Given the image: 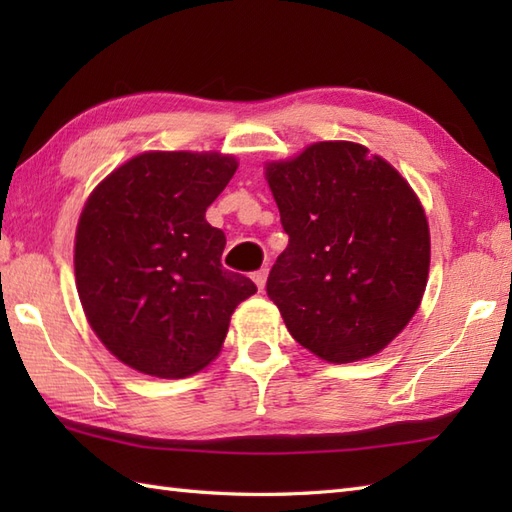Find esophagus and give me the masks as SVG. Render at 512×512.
I'll use <instances>...</instances> for the list:
<instances>
[{
	"mask_svg": "<svg viewBox=\"0 0 512 512\" xmlns=\"http://www.w3.org/2000/svg\"><path fill=\"white\" fill-rule=\"evenodd\" d=\"M266 279H268V268H259L257 273H253V281L257 284L259 292H264V288H266Z\"/></svg>",
	"mask_w": 512,
	"mask_h": 512,
	"instance_id": "1",
	"label": "esophagus"
}]
</instances>
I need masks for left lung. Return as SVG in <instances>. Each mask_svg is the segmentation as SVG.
Listing matches in <instances>:
<instances>
[{
    "mask_svg": "<svg viewBox=\"0 0 512 512\" xmlns=\"http://www.w3.org/2000/svg\"><path fill=\"white\" fill-rule=\"evenodd\" d=\"M288 248L266 292L288 332L330 363H352L394 341L429 277V224L409 182L347 140L314 143L268 162Z\"/></svg>",
    "mask_w": 512,
    "mask_h": 512,
    "instance_id": "left-lung-1",
    "label": "left lung"
}]
</instances>
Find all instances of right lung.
<instances>
[{"instance_id": "1", "label": "right lung", "mask_w": 512, "mask_h": 512, "mask_svg": "<svg viewBox=\"0 0 512 512\" xmlns=\"http://www.w3.org/2000/svg\"><path fill=\"white\" fill-rule=\"evenodd\" d=\"M235 169L233 156L147 151L83 206L74 242L81 306L107 350L138 372L184 378L209 365L233 310L257 292L222 268L226 237L204 217Z\"/></svg>"}]
</instances>
